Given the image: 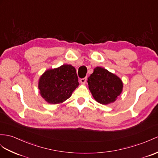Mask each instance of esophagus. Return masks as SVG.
I'll use <instances>...</instances> for the list:
<instances>
[{
    "label": "esophagus",
    "instance_id": "1",
    "mask_svg": "<svg viewBox=\"0 0 158 158\" xmlns=\"http://www.w3.org/2000/svg\"><path fill=\"white\" fill-rule=\"evenodd\" d=\"M86 80H87V78H86V77H85V78L80 79V83H81V84H85V83H86Z\"/></svg>",
    "mask_w": 158,
    "mask_h": 158
}]
</instances>
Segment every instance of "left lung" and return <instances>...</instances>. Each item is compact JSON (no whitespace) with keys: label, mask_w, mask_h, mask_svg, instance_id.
Segmentation results:
<instances>
[{"label":"left lung","mask_w":158,"mask_h":158,"mask_svg":"<svg viewBox=\"0 0 158 158\" xmlns=\"http://www.w3.org/2000/svg\"><path fill=\"white\" fill-rule=\"evenodd\" d=\"M87 82L92 97L102 105L114 102L123 88V84L118 76L102 67H96Z\"/></svg>","instance_id":"left-lung-1"}]
</instances>
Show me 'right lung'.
<instances>
[{"label":"right lung","mask_w":158,"mask_h":158,"mask_svg":"<svg viewBox=\"0 0 158 158\" xmlns=\"http://www.w3.org/2000/svg\"><path fill=\"white\" fill-rule=\"evenodd\" d=\"M78 85L76 69L70 64L48 69L40 76L38 82L42 98L52 105L66 101Z\"/></svg>","instance_id":"obj_1"}]
</instances>
